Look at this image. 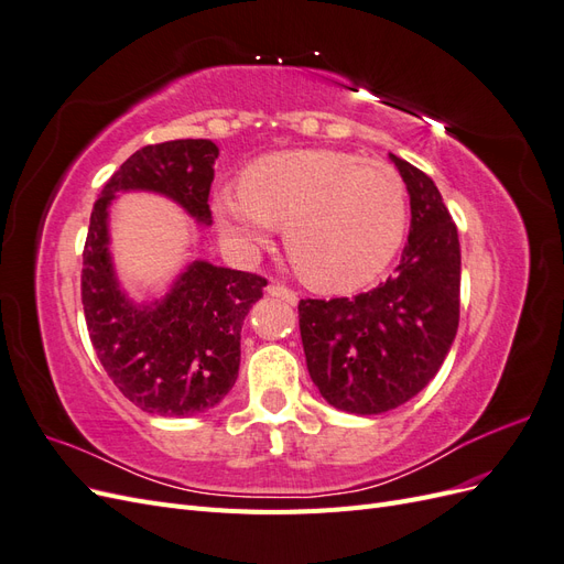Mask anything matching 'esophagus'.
<instances>
[{"instance_id": "34e87169", "label": "esophagus", "mask_w": 564, "mask_h": 564, "mask_svg": "<svg viewBox=\"0 0 564 564\" xmlns=\"http://www.w3.org/2000/svg\"><path fill=\"white\" fill-rule=\"evenodd\" d=\"M265 292H268L270 296L282 299V301L292 303V305H296V303H299V294L294 292V289H289V286H284V284H268Z\"/></svg>"}]
</instances>
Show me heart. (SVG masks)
Masks as SVG:
<instances>
[{
	"mask_svg": "<svg viewBox=\"0 0 564 564\" xmlns=\"http://www.w3.org/2000/svg\"><path fill=\"white\" fill-rule=\"evenodd\" d=\"M216 224L247 253L284 228L301 280L340 294L371 282L395 256L406 226V187L383 160L346 150H284L251 162L240 191L212 197Z\"/></svg>",
	"mask_w": 564,
	"mask_h": 564,
	"instance_id": "obj_1",
	"label": "heart"
}]
</instances>
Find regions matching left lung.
<instances>
[{
  "label": "left lung",
  "mask_w": 564,
  "mask_h": 564,
  "mask_svg": "<svg viewBox=\"0 0 564 564\" xmlns=\"http://www.w3.org/2000/svg\"><path fill=\"white\" fill-rule=\"evenodd\" d=\"M406 183L412 228L395 275L352 299H303L299 327L311 379L332 406L383 414L412 400L458 329L460 247L433 178L390 155Z\"/></svg>",
  "instance_id": "8db88e82"
}]
</instances>
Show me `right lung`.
<instances>
[{
	"mask_svg": "<svg viewBox=\"0 0 564 564\" xmlns=\"http://www.w3.org/2000/svg\"><path fill=\"white\" fill-rule=\"evenodd\" d=\"M216 158L207 139L135 150L100 191L82 253L84 317L98 360L127 400L155 416H195L228 395L240 371L245 317L268 280L193 261L162 301L133 303L112 268L108 209L117 193L150 191L212 226Z\"/></svg>",
	"mask_w": 564,
	"mask_h": 564,
	"instance_id": "right-lung-1",
	"label": "right lung"
}]
</instances>
